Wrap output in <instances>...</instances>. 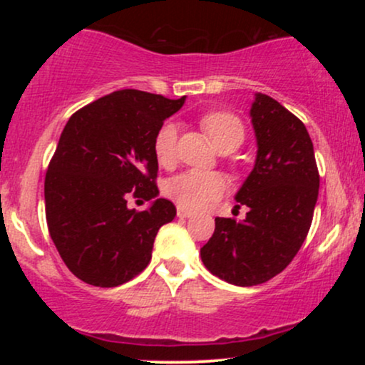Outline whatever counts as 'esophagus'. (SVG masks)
<instances>
[{
	"instance_id": "esophagus-1",
	"label": "esophagus",
	"mask_w": 365,
	"mask_h": 365,
	"mask_svg": "<svg viewBox=\"0 0 365 365\" xmlns=\"http://www.w3.org/2000/svg\"><path fill=\"white\" fill-rule=\"evenodd\" d=\"M177 215H178V217H190L192 215H194V212H192L190 209L178 206V209H177Z\"/></svg>"
}]
</instances>
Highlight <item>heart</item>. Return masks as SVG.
I'll return each mask as SVG.
<instances>
[{
  "instance_id": "1",
  "label": "heart",
  "mask_w": 365,
  "mask_h": 365,
  "mask_svg": "<svg viewBox=\"0 0 365 365\" xmlns=\"http://www.w3.org/2000/svg\"><path fill=\"white\" fill-rule=\"evenodd\" d=\"M204 132L211 144L220 153H233L245 139L244 125L238 116L228 111L207 113L200 120ZM177 125L165 123L154 139V156L159 166L170 168L177 159ZM226 180L223 175L215 171L188 170L175 175L165 183V194L173 199L178 206L187 209H199L211 200L223 195Z\"/></svg>"
}]
</instances>
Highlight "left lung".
I'll return each instance as SVG.
<instances>
[{
    "label": "left lung",
    "instance_id": "1",
    "mask_svg": "<svg viewBox=\"0 0 365 365\" xmlns=\"http://www.w3.org/2000/svg\"><path fill=\"white\" fill-rule=\"evenodd\" d=\"M257 140L254 170L235 199L245 220L216 217L200 249L204 266L237 287L266 283L302 247L319 194V171L305 125L276 99L257 92L250 108Z\"/></svg>",
    "mask_w": 365,
    "mask_h": 365
}]
</instances>
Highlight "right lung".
Segmentation results:
<instances>
[{"instance_id":"right-lung-1","label":"right lung","mask_w":365,"mask_h":365,"mask_svg":"<svg viewBox=\"0 0 365 365\" xmlns=\"http://www.w3.org/2000/svg\"><path fill=\"white\" fill-rule=\"evenodd\" d=\"M185 103L123 89L70 116L44 180L46 221L63 262L82 282L111 288L145 269L154 238L177 207L156 199L128 209V195L154 199V139Z\"/></svg>"}]
</instances>
